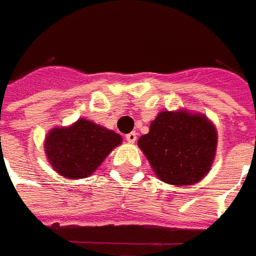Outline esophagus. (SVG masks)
Instances as JSON below:
<instances>
[{
  "label": "esophagus",
  "mask_w": 256,
  "mask_h": 256,
  "mask_svg": "<svg viewBox=\"0 0 256 256\" xmlns=\"http://www.w3.org/2000/svg\"><path fill=\"white\" fill-rule=\"evenodd\" d=\"M125 140L128 141L130 144H134L136 141V132H130L125 135Z\"/></svg>",
  "instance_id": "obj_1"
}]
</instances>
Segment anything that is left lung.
<instances>
[{
  "label": "left lung",
  "mask_w": 256,
  "mask_h": 256,
  "mask_svg": "<svg viewBox=\"0 0 256 256\" xmlns=\"http://www.w3.org/2000/svg\"><path fill=\"white\" fill-rule=\"evenodd\" d=\"M218 134L202 114L162 111L151 122L138 145L161 181L194 185L210 172Z\"/></svg>",
  "instance_id": "8db88e82"
}]
</instances>
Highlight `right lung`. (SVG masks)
Returning <instances> with one entry per match:
<instances>
[{
	"label": "right lung",
	"instance_id": "add662e5",
	"mask_svg": "<svg viewBox=\"0 0 256 256\" xmlns=\"http://www.w3.org/2000/svg\"><path fill=\"white\" fill-rule=\"evenodd\" d=\"M122 142L121 135L88 120L51 130L45 138V154L55 171L68 180L86 178L106 155Z\"/></svg>",
	"mask_w": 256,
	"mask_h": 256
}]
</instances>
